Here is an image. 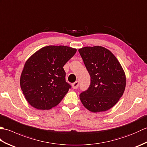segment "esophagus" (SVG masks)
<instances>
[{
	"label": "esophagus",
	"instance_id": "esophagus-1",
	"mask_svg": "<svg viewBox=\"0 0 147 147\" xmlns=\"http://www.w3.org/2000/svg\"><path fill=\"white\" fill-rule=\"evenodd\" d=\"M72 86H73V88L74 89H77L78 88V86H79V82H78V81H76V82H74V83L72 84Z\"/></svg>",
	"mask_w": 147,
	"mask_h": 147
}]
</instances>
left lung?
I'll return each instance as SVG.
<instances>
[{"label":"left lung","mask_w":147,"mask_h":147,"mask_svg":"<svg viewBox=\"0 0 147 147\" xmlns=\"http://www.w3.org/2000/svg\"><path fill=\"white\" fill-rule=\"evenodd\" d=\"M78 51L91 78L88 88L80 94V100L91 112L107 111L125 90L123 69L114 55L103 47H85Z\"/></svg>","instance_id":"left-lung-1"}]
</instances>
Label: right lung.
Instances as JSON below:
<instances>
[{"instance_id":"obj_1","label":"right lung","mask_w":147,"mask_h":147,"mask_svg":"<svg viewBox=\"0 0 147 147\" xmlns=\"http://www.w3.org/2000/svg\"><path fill=\"white\" fill-rule=\"evenodd\" d=\"M76 49L67 46L49 45L28 59L22 71L20 85L28 102L38 110L57 105L71 86L65 81V64Z\"/></svg>"}]
</instances>
